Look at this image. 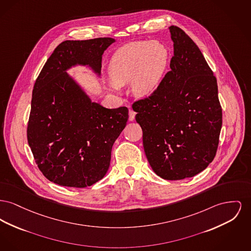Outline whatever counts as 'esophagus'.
Here are the masks:
<instances>
[{
	"mask_svg": "<svg viewBox=\"0 0 251 251\" xmlns=\"http://www.w3.org/2000/svg\"><path fill=\"white\" fill-rule=\"evenodd\" d=\"M135 112L133 111V110H132V109H130L129 110V120L130 121H133V119H134V118H135Z\"/></svg>",
	"mask_w": 251,
	"mask_h": 251,
	"instance_id": "obj_1",
	"label": "esophagus"
}]
</instances>
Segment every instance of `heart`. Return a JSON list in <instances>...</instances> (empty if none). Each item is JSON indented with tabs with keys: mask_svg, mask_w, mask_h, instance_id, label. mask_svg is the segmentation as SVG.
I'll use <instances>...</instances> for the list:
<instances>
[{
	"mask_svg": "<svg viewBox=\"0 0 251 251\" xmlns=\"http://www.w3.org/2000/svg\"><path fill=\"white\" fill-rule=\"evenodd\" d=\"M169 62V51L157 41L134 42L120 47L109 64L111 88L131 82L136 97H146L159 84Z\"/></svg>",
	"mask_w": 251,
	"mask_h": 251,
	"instance_id": "b5f03b06",
	"label": "heart"
}]
</instances>
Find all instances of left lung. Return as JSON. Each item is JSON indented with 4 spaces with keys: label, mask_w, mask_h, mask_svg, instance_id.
<instances>
[{
    "label": "left lung",
    "mask_w": 251,
    "mask_h": 251,
    "mask_svg": "<svg viewBox=\"0 0 251 251\" xmlns=\"http://www.w3.org/2000/svg\"><path fill=\"white\" fill-rule=\"evenodd\" d=\"M174 57L158 87L133 104L143 147L153 172L181 180L204 171L215 157L222 128L216 77L202 52L172 25Z\"/></svg>",
    "instance_id": "1"
}]
</instances>
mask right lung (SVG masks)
Listing matches in <instances>:
<instances>
[{
  "label": "right lung",
  "instance_id": "right-lung-1",
  "mask_svg": "<svg viewBox=\"0 0 251 251\" xmlns=\"http://www.w3.org/2000/svg\"><path fill=\"white\" fill-rule=\"evenodd\" d=\"M112 38L65 41L56 47L36 79L27 140L40 171L64 187L85 188L106 175L112 147L126 126L128 108L92 102L66 70L89 65L100 75Z\"/></svg>",
  "mask_w": 251,
  "mask_h": 251
}]
</instances>
